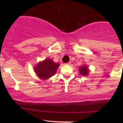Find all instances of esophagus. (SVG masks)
Listing matches in <instances>:
<instances>
[{"instance_id": "34e87169", "label": "esophagus", "mask_w": 123, "mask_h": 123, "mask_svg": "<svg viewBox=\"0 0 123 123\" xmlns=\"http://www.w3.org/2000/svg\"><path fill=\"white\" fill-rule=\"evenodd\" d=\"M66 64V65H70V64H71V62H69L67 63V64Z\"/></svg>"}]
</instances>
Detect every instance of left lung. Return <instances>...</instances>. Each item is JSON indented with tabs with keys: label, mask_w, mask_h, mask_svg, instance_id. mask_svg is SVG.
Returning a JSON list of instances; mask_svg holds the SVG:
<instances>
[{
	"label": "left lung",
	"mask_w": 123,
	"mask_h": 123,
	"mask_svg": "<svg viewBox=\"0 0 123 123\" xmlns=\"http://www.w3.org/2000/svg\"><path fill=\"white\" fill-rule=\"evenodd\" d=\"M79 71L80 74H81L82 75H85V76L89 75V72H90V69H89L86 65H83L79 67Z\"/></svg>",
	"instance_id": "1"
}]
</instances>
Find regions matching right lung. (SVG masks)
Listing matches in <instances>:
<instances>
[{
	"label": "right lung",
	"instance_id": "obj_1",
	"mask_svg": "<svg viewBox=\"0 0 123 123\" xmlns=\"http://www.w3.org/2000/svg\"><path fill=\"white\" fill-rule=\"evenodd\" d=\"M59 63H56L52 59L46 58L39 62L34 66V70L36 75L42 80H47L56 73Z\"/></svg>",
	"mask_w": 123,
	"mask_h": 123
}]
</instances>
